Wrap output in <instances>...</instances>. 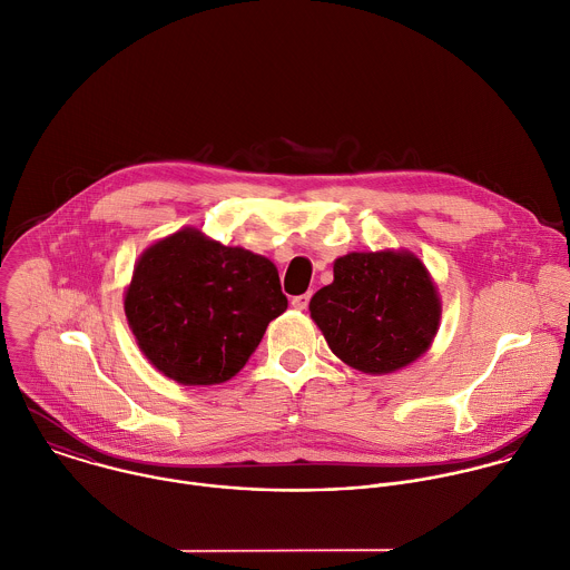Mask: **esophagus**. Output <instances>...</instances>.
<instances>
[{
    "mask_svg": "<svg viewBox=\"0 0 570 570\" xmlns=\"http://www.w3.org/2000/svg\"><path fill=\"white\" fill-rule=\"evenodd\" d=\"M293 308H297V311H306L308 308V304H311V293H304V295H297V297H293Z\"/></svg>",
    "mask_w": 570,
    "mask_h": 570,
    "instance_id": "1",
    "label": "esophagus"
}]
</instances>
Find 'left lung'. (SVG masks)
Listing matches in <instances>:
<instances>
[{
	"label": "left lung",
	"instance_id": "left-lung-1",
	"mask_svg": "<svg viewBox=\"0 0 570 570\" xmlns=\"http://www.w3.org/2000/svg\"><path fill=\"white\" fill-rule=\"evenodd\" d=\"M333 275L308 308L342 362L382 375L426 353L440 324V299L415 255L351 253L335 262Z\"/></svg>",
	"mask_w": 570,
	"mask_h": 570
}]
</instances>
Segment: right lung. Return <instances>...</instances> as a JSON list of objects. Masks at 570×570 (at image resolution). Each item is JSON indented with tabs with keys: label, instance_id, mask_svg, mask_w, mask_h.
I'll list each match as a JSON object with an SVG mask.
<instances>
[{
	"label": "right lung",
	"instance_id": "1",
	"mask_svg": "<svg viewBox=\"0 0 570 570\" xmlns=\"http://www.w3.org/2000/svg\"><path fill=\"white\" fill-rule=\"evenodd\" d=\"M288 306L271 259L179 230L137 262L124 311L144 355L186 386L230 380Z\"/></svg>",
	"mask_w": 570,
	"mask_h": 570
}]
</instances>
